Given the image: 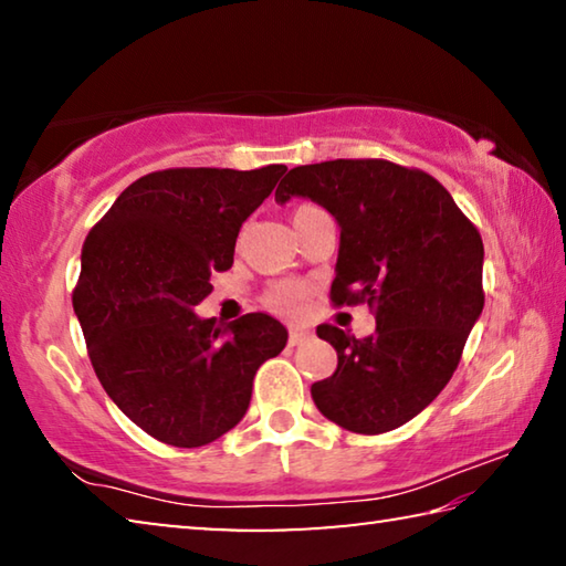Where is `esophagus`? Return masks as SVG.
Returning <instances> with one entry per match:
<instances>
[{
	"instance_id": "1",
	"label": "esophagus",
	"mask_w": 566,
	"mask_h": 566,
	"mask_svg": "<svg viewBox=\"0 0 566 566\" xmlns=\"http://www.w3.org/2000/svg\"><path fill=\"white\" fill-rule=\"evenodd\" d=\"M312 334L306 329H290V347H300L306 339H310Z\"/></svg>"
}]
</instances>
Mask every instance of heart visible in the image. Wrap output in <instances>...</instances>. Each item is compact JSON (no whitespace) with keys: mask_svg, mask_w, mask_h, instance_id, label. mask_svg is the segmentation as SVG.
<instances>
[{"mask_svg":"<svg viewBox=\"0 0 566 566\" xmlns=\"http://www.w3.org/2000/svg\"><path fill=\"white\" fill-rule=\"evenodd\" d=\"M306 209H314V207H310V205L300 207L294 212V219L300 217V214H304ZM304 296H306V286L302 282H290V280H286V282H274L270 290H266V294H264V304L270 306V310L280 312V314H294L302 306Z\"/></svg>","mask_w":566,"mask_h":566,"instance_id":"obj_1","label":"heart"}]
</instances>
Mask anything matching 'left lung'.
I'll list each match as a JSON object with an SVG mask.
<instances>
[{
  "mask_svg": "<svg viewBox=\"0 0 566 566\" xmlns=\"http://www.w3.org/2000/svg\"><path fill=\"white\" fill-rule=\"evenodd\" d=\"M310 197L339 222L332 304H369L377 332L357 339L319 324L337 371L314 381L324 417L349 432H391L452 379L484 306V244L427 171L387 159H334L290 169L280 205Z\"/></svg>",
  "mask_w": 566,
  "mask_h": 566,
  "instance_id": "obj_1",
  "label": "left lung"
}]
</instances>
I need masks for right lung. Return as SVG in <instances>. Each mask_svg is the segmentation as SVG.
<instances>
[{
    "instance_id": "right-lung-1",
    "label": "right lung",
    "mask_w": 566,
    "mask_h": 566,
    "mask_svg": "<svg viewBox=\"0 0 566 566\" xmlns=\"http://www.w3.org/2000/svg\"><path fill=\"white\" fill-rule=\"evenodd\" d=\"M284 171H151L84 239L72 304L94 375L159 442L195 449L237 427L256 369L284 349L286 329L270 314L222 327L191 312L212 292V272L232 266L239 227Z\"/></svg>"
}]
</instances>
